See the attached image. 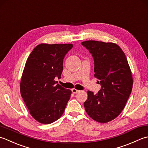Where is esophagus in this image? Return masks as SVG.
Instances as JSON below:
<instances>
[{"instance_id":"1","label":"esophagus","mask_w":148,"mask_h":148,"mask_svg":"<svg viewBox=\"0 0 148 148\" xmlns=\"http://www.w3.org/2000/svg\"><path fill=\"white\" fill-rule=\"evenodd\" d=\"M71 91H72V92L73 93H74V94H76V93H77V92H80V91L79 90H77V89H71Z\"/></svg>"}]
</instances>
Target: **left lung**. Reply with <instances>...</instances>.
<instances>
[{
    "mask_svg": "<svg viewBox=\"0 0 148 148\" xmlns=\"http://www.w3.org/2000/svg\"><path fill=\"white\" fill-rule=\"evenodd\" d=\"M82 45L92 54L95 77L101 85L97 94L87 91L84 108L96 121L109 122L121 112L131 94L133 78L130 68L125 53L115 43L89 40Z\"/></svg>",
    "mask_w": 148,
    "mask_h": 148,
    "instance_id": "left-lung-1",
    "label": "left lung"
}]
</instances>
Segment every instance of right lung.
I'll list each match as a JSON object with an SVG mask.
<instances>
[{"label":"right lung","mask_w":148,"mask_h":148,"mask_svg":"<svg viewBox=\"0 0 148 148\" xmlns=\"http://www.w3.org/2000/svg\"><path fill=\"white\" fill-rule=\"evenodd\" d=\"M72 44L41 43L27 60L20 82L21 96L34 118L50 124L60 118L70 98L71 91L57 84L61 78L63 59Z\"/></svg>","instance_id":"right-lung-1"}]
</instances>
